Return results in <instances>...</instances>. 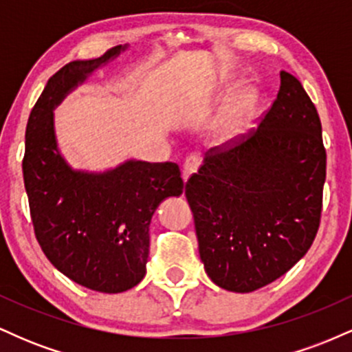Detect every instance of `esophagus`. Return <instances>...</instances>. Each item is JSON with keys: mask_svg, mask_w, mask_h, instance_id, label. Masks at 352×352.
<instances>
[{"mask_svg": "<svg viewBox=\"0 0 352 352\" xmlns=\"http://www.w3.org/2000/svg\"><path fill=\"white\" fill-rule=\"evenodd\" d=\"M199 167H200L199 157L197 155L187 157L184 162V170H182V179H184V182H187L190 175H193V173L199 170Z\"/></svg>", "mask_w": 352, "mask_h": 352, "instance_id": "34e87169", "label": "esophagus"}]
</instances>
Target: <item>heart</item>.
I'll return each mask as SVG.
<instances>
[{"instance_id":"1","label":"heart","mask_w":352,"mask_h":352,"mask_svg":"<svg viewBox=\"0 0 352 352\" xmlns=\"http://www.w3.org/2000/svg\"><path fill=\"white\" fill-rule=\"evenodd\" d=\"M260 111V92L254 87L246 89L233 98L218 112L210 125L212 142L218 147H230L243 140L252 132Z\"/></svg>"}]
</instances>
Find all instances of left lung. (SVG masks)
<instances>
[{"label":"left lung","instance_id":"8db88e82","mask_svg":"<svg viewBox=\"0 0 352 352\" xmlns=\"http://www.w3.org/2000/svg\"><path fill=\"white\" fill-rule=\"evenodd\" d=\"M280 79L258 131L210 151L185 185L200 260L228 292L250 293L278 280L318 233L326 180L321 120L300 80L286 71Z\"/></svg>","mask_w":352,"mask_h":352}]
</instances>
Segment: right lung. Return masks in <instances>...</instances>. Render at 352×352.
<instances>
[{
	"mask_svg": "<svg viewBox=\"0 0 352 352\" xmlns=\"http://www.w3.org/2000/svg\"><path fill=\"white\" fill-rule=\"evenodd\" d=\"M125 46L72 60L47 80L30 114L23 177L34 233L47 260L69 280L100 293H122L145 276L148 225L160 201L180 197L177 164L125 160L104 172L76 170L59 151L54 109Z\"/></svg>",
	"mask_w": 352,
	"mask_h": 352,
	"instance_id": "obj_1",
	"label": "right lung"
}]
</instances>
